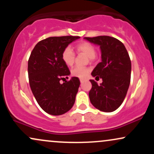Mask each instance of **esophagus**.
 Segmentation results:
<instances>
[{
    "instance_id": "esophagus-1",
    "label": "esophagus",
    "mask_w": 154,
    "mask_h": 154,
    "mask_svg": "<svg viewBox=\"0 0 154 154\" xmlns=\"http://www.w3.org/2000/svg\"><path fill=\"white\" fill-rule=\"evenodd\" d=\"M85 79H80V82L81 83H83L85 82Z\"/></svg>"
}]
</instances>
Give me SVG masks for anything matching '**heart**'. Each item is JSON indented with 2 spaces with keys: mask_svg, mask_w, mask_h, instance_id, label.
I'll use <instances>...</instances> for the list:
<instances>
[{
  "mask_svg": "<svg viewBox=\"0 0 154 154\" xmlns=\"http://www.w3.org/2000/svg\"><path fill=\"white\" fill-rule=\"evenodd\" d=\"M76 50L79 54L82 53V54H85L91 61L95 59V53H96L95 48L88 42H82V43L77 44L76 45ZM61 58H62L63 61L64 62L65 64L68 66H72L75 63V53L72 51L71 48L69 47L66 48L63 51ZM88 73H89V69L88 68L80 66H76L71 72L72 76L79 77V78H85L88 76Z\"/></svg>",
  "mask_w": 154,
  "mask_h": 154,
  "instance_id": "1",
  "label": "heart"
}]
</instances>
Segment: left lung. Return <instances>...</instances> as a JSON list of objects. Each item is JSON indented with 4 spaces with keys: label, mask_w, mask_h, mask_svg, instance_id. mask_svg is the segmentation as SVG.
Segmentation results:
<instances>
[{
    "label": "left lung",
    "mask_w": 154,
    "mask_h": 154,
    "mask_svg": "<svg viewBox=\"0 0 154 154\" xmlns=\"http://www.w3.org/2000/svg\"><path fill=\"white\" fill-rule=\"evenodd\" d=\"M90 43L99 45L101 62L98 63L91 75L102 79L98 85L91 79L92 88L89 98L93 106L104 112H112L122 103L130 83L131 61L124 44L109 36L84 38Z\"/></svg>",
    "instance_id": "left-lung-1"
}]
</instances>
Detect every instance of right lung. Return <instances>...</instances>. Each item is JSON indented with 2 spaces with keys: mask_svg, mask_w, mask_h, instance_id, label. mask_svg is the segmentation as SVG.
<instances>
[{
  "mask_svg": "<svg viewBox=\"0 0 154 154\" xmlns=\"http://www.w3.org/2000/svg\"><path fill=\"white\" fill-rule=\"evenodd\" d=\"M79 39L78 36L50 37L35 45L28 61L29 85L35 99L43 111L58 116L69 111L75 102L80 85L78 77L68 79V66L61 55L66 48Z\"/></svg>",
  "mask_w": 154,
  "mask_h": 154,
  "instance_id": "add662e5",
  "label": "right lung"
}]
</instances>
